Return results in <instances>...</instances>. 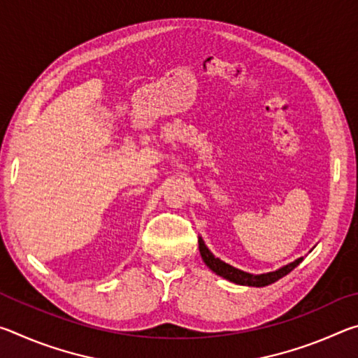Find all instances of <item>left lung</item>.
<instances>
[{
	"instance_id": "8db88e82",
	"label": "left lung",
	"mask_w": 358,
	"mask_h": 358,
	"mask_svg": "<svg viewBox=\"0 0 358 358\" xmlns=\"http://www.w3.org/2000/svg\"><path fill=\"white\" fill-rule=\"evenodd\" d=\"M199 251H201V256L203 259L205 265H207L211 271H215L216 275L222 276L224 280H227L230 282L240 284V286H252V287H264V286H268V284L275 282L278 280H281L282 276L290 273V271H292L295 266L303 260V257H300L275 271H268V273H262V275H252V273H246V271H243V270L235 268V266L222 262L221 259L215 257L213 252H211L208 248L205 246L202 237H199Z\"/></svg>"
}]
</instances>
